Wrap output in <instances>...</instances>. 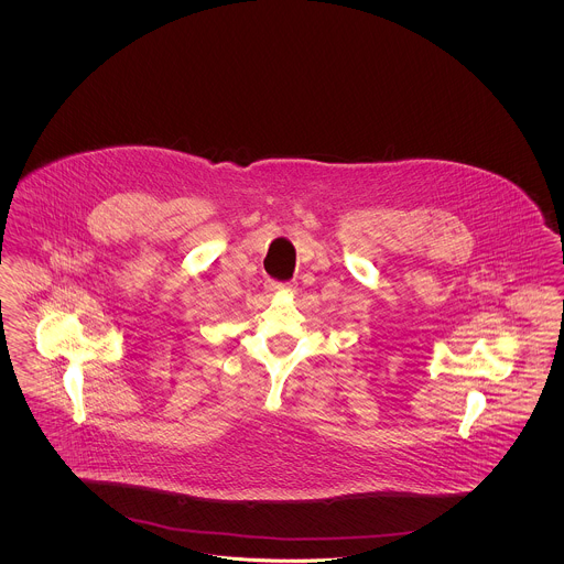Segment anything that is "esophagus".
Masks as SVG:
<instances>
[{
  "label": "esophagus",
  "instance_id": "obj_1",
  "mask_svg": "<svg viewBox=\"0 0 564 564\" xmlns=\"http://www.w3.org/2000/svg\"><path fill=\"white\" fill-rule=\"evenodd\" d=\"M270 292H294V283H279V281H269Z\"/></svg>",
  "mask_w": 564,
  "mask_h": 564
}]
</instances>
